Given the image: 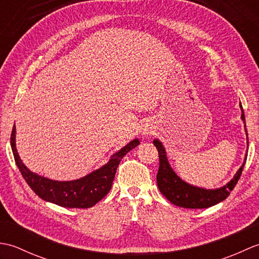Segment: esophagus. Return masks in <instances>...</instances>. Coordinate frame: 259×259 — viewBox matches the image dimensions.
I'll use <instances>...</instances> for the list:
<instances>
[{"mask_svg": "<svg viewBox=\"0 0 259 259\" xmlns=\"http://www.w3.org/2000/svg\"><path fill=\"white\" fill-rule=\"evenodd\" d=\"M146 135H148V131L145 129L144 131H142V136H146Z\"/></svg>", "mask_w": 259, "mask_h": 259, "instance_id": "obj_1", "label": "esophagus"}]
</instances>
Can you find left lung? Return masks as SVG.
<instances>
[{"instance_id": "8db88e82", "label": "left lung", "mask_w": 259, "mask_h": 259, "mask_svg": "<svg viewBox=\"0 0 259 259\" xmlns=\"http://www.w3.org/2000/svg\"><path fill=\"white\" fill-rule=\"evenodd\" d=\"M239 107L241 109V120L245 123V114L241 103L239 104ZM245 131L247 136V145H248V135H247L246 128ZM153 145L156 146L159 153V170L157 174V185L159 190L174 205L190 209L208 208L217 205V203L226 199L230 191L235 188L236 184L238 183L247 159L246 152L243 164H241V167L236 172L234 178L227 185L217 189H205L187 184L186 181L180 179L177 174L174 171L172 168L170 167L166 150H164V147L161 142L158 139H155L153 140Z\"/></svg>"}]
</instances>
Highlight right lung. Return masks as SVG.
Masks as SVG:
<instances>
[{
  "label": "right lung",
  "mask_w": 259,
  "mask_h": 259,
  "mask_svg": "<svg viewBox=\"0 0 259 259\" xmlns=\"http://www.w3.org/2000/svg\"><path fill=\"white\" fill-rule=\"evenodd\" d=\"M15 133L14 124L11 135V147L16 166L27 185L41 199L65 208H90L100 201L111 189L121 159L140 144L139 139L130 141L128 145L112 155L108 163L84 177L71 181H58L42 177L26 168L16 150Z\"/></svg>",
  "instance_id": "add662e5"
}]
</instances>
